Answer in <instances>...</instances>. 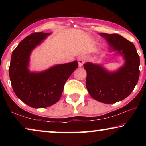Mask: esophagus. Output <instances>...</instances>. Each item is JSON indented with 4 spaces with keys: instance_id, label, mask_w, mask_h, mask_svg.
<instances>
[{
    "instance_id": "1",
    "label": "esophagus",
    "mask_w": 146,
    "mask_h": 146,
    "mask_svg": "<svg viewBox=\"0 0 146 146\" xmlns=\"http://www.w3.org/2000/svg\"><path fill=\"white\" fill-rule=\"evenodd\" d=\"M86 60L82 56H80V57L78 58V65L80 66H82L85 63Z\"/></svg>"
}]
</instances>
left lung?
Wrapping results in <instances>:
<instances>
[{
	"mask_svg": "<svg viewBox=\"0 0 146 146\" xmlns=\"http://www.w3.org/2000/svg\"><path fill=\"white\" fill-rule=\"evenodd\" d=\"M111 48L123 54L125 65L115 73L106 71L99 65L84 64L87 71L86 85L94 99L106 104L122 100L134 90L140 75V57L135 46L120 35L100 33Z\"/></svg>",
	"mask_w": 146,
	"mask_h": 146,
	"instance_id": "1",
	"label": "left lung"
}]
</instances>
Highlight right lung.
I'll use <instances>...</instances> for the list:
<instances>
[{
	"mask_svg": "<svg viewBox=\"0 0 146 146\" xmlns=\"http://www.w3.org/2000/svg\"><path fill=\"white\" fill-rule=\"evenodd\" d=\"M49 34L31 33L19 43L11 55L9 74L13 90L23 102L35 108H46L57 102L66 82L78 66L74 61L41 73L29 72L28 66L31 51Z\"/></svg>",
	"mask_w": 146,
	"mask_h": 146,
	"instance_id": "add662e5",
	"label": "right lung"
}]
</instances>
